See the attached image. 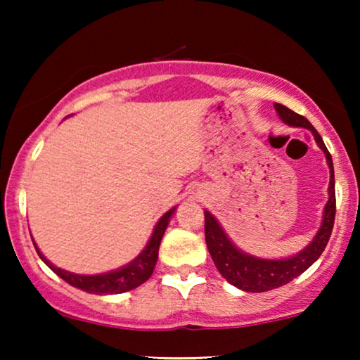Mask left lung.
<instances>
[{"mask_svg":"<svg viewBox=\"0 0 360 360\" xmlns=\"http://www.w3.org/2000/svg\"><path fill=\"white\" fill-rule=\"evenodd\" d=\"M275 111L280 120L285 124L293 127H304V129L311 131V134L316 141L319 149L326 155V162L329 167V186H328V203L323 210L321 226L314 234L311 243L307 248L300 250V252L290 255L285 259H262L257 255L240 250L229 236L226 234L223 226L219 221L205 210V239L208 245L210 255L213 259L216 269L219 274L228 280L231 285L236 288L243 290V292L260 293L269 292V290L278 288L282 285H287L302 275L304 270L311 267V265L319 259L326 248L329 238H331L333 226H334V214H336V193H334V167L333 159L329 154L326 146L314 129L307 117L297 115V112L288 110L287 106L275 103Z\"/></svg>","mask_w":360,"mask_h":360,"instance_id":"1","label":"left lung"}]
</instances>
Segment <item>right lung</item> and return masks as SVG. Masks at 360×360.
I'll list each match as a JSON object with an SVG mask.
<instances>
[{"label": "right lung", "instance_id": "add662e5", "mask_svg": "<svg viewBox=\"0 0 360 360\" xmlns=\"http://www.w3.org/2000/svg\"><path fill=\"white\" fill-rule=\"evenodd\" d=\"M176 206L167 211L162 218L157 221L154 231H152L150 239L147 240L146 248L141 250L139 255L131 260L129 264L122 265V267L111 270V272L105 274H96V275H82V274H73L68 270H63L60 267H56L51 260L46 259L41 250H39L37 244L34 243L39 257L44 260V264L47 265L52 272H56L58 277L65 280L72 287L80 288L86 293H95V295H116V293H124L129 290H134L150 278L152 272H154L157 257H159V248L160 240L164 238V233L169 226L172 216H174Z\"/></svg>", "mask_w": 360, "mask_h": 360}]
</instances>
